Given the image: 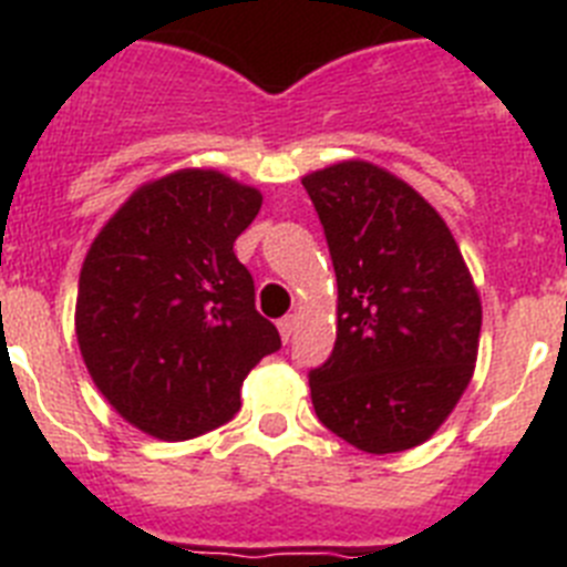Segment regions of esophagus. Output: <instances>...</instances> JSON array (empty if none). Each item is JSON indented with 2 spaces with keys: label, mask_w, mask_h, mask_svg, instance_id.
Wrapping results in <instances>:
<instances>
[{
  "label": "esophagus",
  "mask_w": 567,
  "mask_h": 567,
  "mask_svg": "<svg viewBox=\"0 0 567 567\" xmlns=\"http://www.w3.org/2000/svg\"><path fill=\"white\" fill-rule=\"evenodd\" d=\"M278 332L280 338H284V343H289V338H292L295 332V315H287V318L278 320Z\"/></svg>",
  "instance_id": "esophagus-1"
}]
</instances>
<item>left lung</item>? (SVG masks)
I'll return each mask as SVG.
<instances>
[{
  "mask_svg": "<svg viewBox=\"0 0 567 567\" xmlns=\"http://www.w3.org/2000/svg\"><path fill=\"white\" fill-rule=\"evenodd\" d=\"M338 278V338L309 372L315 414L369 454L432 437L468 385L480 295L437 209L392 173L343 162L303 178Z\"/></svg>",
  "mask_w": 567,
  "mask_h": 567,
  "instance_id": "8db88e82",
  "label": "left lung"
}]
</instances>
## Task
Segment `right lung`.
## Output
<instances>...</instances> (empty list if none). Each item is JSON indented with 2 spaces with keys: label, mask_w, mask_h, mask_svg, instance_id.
Wrapping results in <instances>:
<instances>
[{
  "label": "right lung",
  "mask_w": 567,
  "mask_h": 567,
  "mask_svg": "<svg viewBox=\"0 0 567 567\" xmlns=\"http://www.w3.org/2000/svg\"><path fill=\"white\" fill-rule=\"evenodd\" d=\"M260 193L182 169L130 195L79 278L76 338L99 392L158 440L207 434L240 409L255 363L280 349L233 244Z\"/></svg>",
  "instance_id": "right-lung-1"
}]
</instances>
